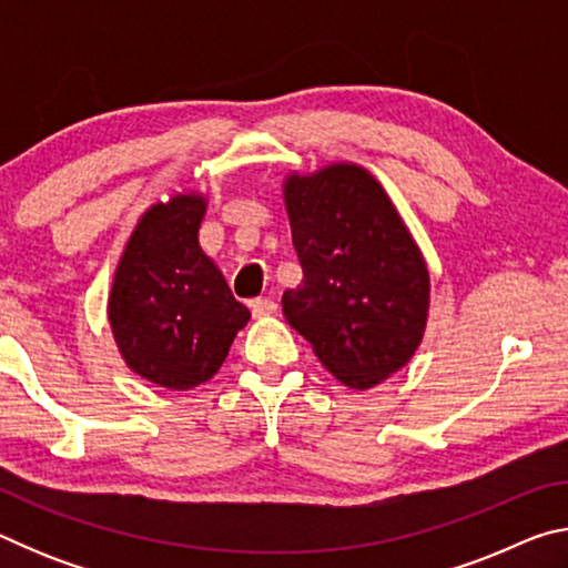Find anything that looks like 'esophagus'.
I'll use <instances>...</instances> for the list:
<instances>
[{"mask_svg":"<svg viewBox=\"0 0 568 568\" xmlns=\"http://www.w3.org/2000/svg\"><path fill=\"white\" fill-rule=\"evenodd\" d=\"M250 311H253L255 318H265V315H273L277 311V305L271 297H255V301H250Z\"/></svg>","mask_w":568,"mask_h":568,"instance_id":"obj_1","label":"esophagus"}]
</instances>
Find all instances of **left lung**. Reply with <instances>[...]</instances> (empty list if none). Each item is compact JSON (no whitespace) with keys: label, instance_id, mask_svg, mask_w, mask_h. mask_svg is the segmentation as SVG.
I'll use <instances>...</instances> for the list:
<instances>
[{"label":"left lung","instance_id":"left-lung-1","mask_svg":"<svg viewBox=\"0 0 568 568\" xmlns=\"http://www.w3.org/2000/svg\"><path fill=\"white\" fill-rule=\"evenodd\" d=\"M303 283L287 323L343 386H378L418 351L430 277L416 240L368 170L333 162L283 182Z\"/></svg>","mask_w":568,"mask_h":568}]
</instances>
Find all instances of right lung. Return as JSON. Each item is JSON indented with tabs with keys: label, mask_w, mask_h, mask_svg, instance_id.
<instances>
[{
	"label": "right lung",
	"mask_w": 568,
	"mask_h": 568,
	"mask_svg": "<svg viewBox=\"0 0 568 568\" xmlns=\"http://www.w3.org/2000/svg\"><path fill=\"white\" fill-rule=\"evenodd\" d=\"M207 200L178 192L140 217L114 271L108 318L132 373L170 390L215 376L250 321L197 243Z\"/></svg>",
	"instance_id": "obj_1"
}]
</instances>
